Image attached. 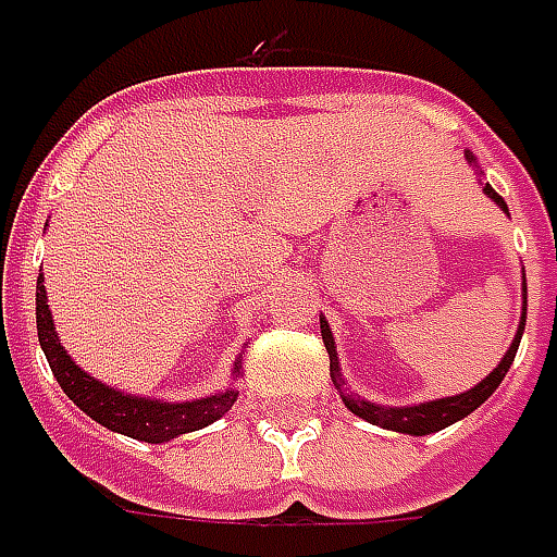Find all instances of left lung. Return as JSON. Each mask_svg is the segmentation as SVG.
Masks as SVG:
<instances>
[{
  "label": "left lung",
  "instance_id": "1",
  "mask_svg": "<svg viewBox=\"0 0 557 557\" xmlns=\"http://www.w3.org/2000/svg\"><path fill=\"white\" fill-rule=\"evenodd\" d=\"M469 162L475 164V159L469 156ZM484 195L493 200V203L502 209V212H508V203L502 200V197L493 191V185L484 183ZM525 283H522V319H520V327H517V336L510 342L508 354L502 357L496 369L484 377V381L467 389V393L460 395H448V398H436V401H425V405H413V407H381L374 405V401H366L360 395H351L345 389V377L339 372V357H336V342H333V333H331V324L327 319H321V339H324V348L331 354V377H333V386L339 389L342 401L345 407L351 410L354 416H360L366 422H372V425H381L386 431H398V434H410V436H425V434H436V431H443V428L455 425L460 422L463 416H469L472 410L487 401L490 395L496 393L498 383L505 381V374H508L510 362L517 357V348H520V339H522V331H525Z\"/></svg>",
  "mask_w": 557,
  "mask_h": 557
}]
</instances>
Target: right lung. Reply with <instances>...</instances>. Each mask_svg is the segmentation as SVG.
I'll use <instances>...</instances> for the list:
<instances>
[{
	"instance_id": "obj_1",
	"label": "right lung",
	"mask_w": 557,
	"mask_h": 557,
	"mask_svg": "<svg viewBox=\"0 0 557 557\" xmlns=\"http://www.w3.org/2000/svg\"><path fill=\"white\" fill-rule=\"evenodd\" d=\"M37 339L40 348L47 354V362L61 389L67 393L73 405L85 410V413L100 422L109 431L126 434L141 443H168L180 434H191L200 428L212 425L215 419L236 405L238 393L230 386L224 393L206 395L195 401H156V398H141V395H126L114 386H106L88 372H82L76 362L70 360L64 351L55 324H52V312L47 304V286H44V274L37 277ZM242 374V362L236 360L233 366V377Z\"/></svg>"
}]
</instances>
